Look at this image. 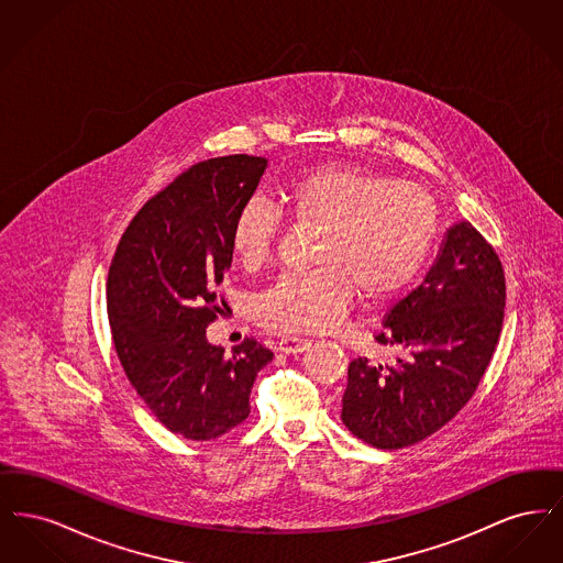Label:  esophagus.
Instances as JSON below:
<instances>
[{
	"label": "esophagus",
	"mask_w": 563,
	"mask_h": 563,
	"mask_svg": "<svg viewBox=\"0 0 563 563\" xmlns=\"http://www.w3.org/2000/svg\"><path fill=\"white\" fill-rule=\"evenodd\" d=\"M308 349H310V340L297 338V335H285L278 342V350L285 352V354H297V352H303V350Z\"/></svg>",
	"instance_id": "34e87169"
}]
</instances>
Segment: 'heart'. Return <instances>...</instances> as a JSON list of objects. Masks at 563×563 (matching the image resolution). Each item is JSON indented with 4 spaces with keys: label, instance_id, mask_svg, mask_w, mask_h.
I'll return each mask as SVG.
<instances>
[{
    "label": "heart",
    "instance_id": "1",
    "mask_svg": "<svg viewBox=\"0 0 563 563\" xmlns=\"http://www.w3.org/2000/svg\"><path fill=\"white\" fill-rule=\"evenodd\" d=\"M289 217L319 228V268L278 276L255 301L257 321L285 333L333 329L361 289L369 301L399 294L422 269L437 239L439 214L418 186L356 164H322L283 191ZM278 239V213L249 198L234 214L230 246L242 268L268 262Z\"/></svg>",
    "mask_w": 563,
    "mask_h": 563
}]
</instances>
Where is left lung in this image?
I'll return each instance as SVG.
<instances>
[{
    "label": "left lung",
    "instance_id": "8db88e82",
    "mask_svg": "<svg viewBox=\"0 0 563 563\" xmlns=\"http://www.w3.org/2000/svg\"><path fill=\"white\" fill-rule=\"evenodd\" d=\"M505 299V272L492 244L468 221L450 225L422 285L393 306L375 338L407 356L390 365L350 363L346 429L377 450H401L445 427L489 365Z\"/></svg>",
    "mask_w": 563,
    "mask_h": 563
}]
</instances>
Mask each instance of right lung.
Returning <instances> with one entry per match:
<instances>
[{
    "mask_svg": "<svg viewBox=\"0 0 563 563\" xmlns=\"http://www.w3.org/2000/svg\"><path fill=\"white\" fill-rule=\"evenodd\" d=\"M266 158L194 164L134 214L108 276L118 358L162 424L209 441L246 420L251 388L272 352L244 340L230 356L207 340L214 289L232 266L234 214L255 194Z\"/></svg>",
    "mask_w": 563,
    "mask_h": 563,
    "instance_id": "obj_1",
    "label": "right lung"
}]
</instances>
